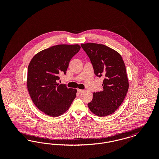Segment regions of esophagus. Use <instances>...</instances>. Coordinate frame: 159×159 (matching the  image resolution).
I'll return each instance as SVG.
<instances>
[{
	"label": "esophagus",
	"mask_w": 159,
	"mask_h": 159,
	"mask_svg": "<svg viewBox=\"0 0 159 159\" xmlns=\"http://www.w3.org/2000/svg\"><path fill=\"white\" fill-rule=\"evenodd\" d=\"M83 91V90H82V89H77V92H79V93H81V92H82Z\"/></svg>",
	"instance_id": "34e87169"
}]
</instances>
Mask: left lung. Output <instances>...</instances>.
<instances>
[{
  "mask_svg": "<svg viewBox=\"0 0 159 159\" xmlns=\"http://www.w3.org/2000/svg\"><path fill=\"white\" fill-rule=\"evenodd\" d=\"M91 61L94 73L103 77V91L93 92L88 107L97 116L104 117L120 107L129 88L126 67L121 55L104 45L88 43L81 44Z\"/></svg>",
  "mask_w": 159,
  "mask_h": 159,
  "instance_id": "8db88e82",
  "label": "left lung"
}]
</instances>
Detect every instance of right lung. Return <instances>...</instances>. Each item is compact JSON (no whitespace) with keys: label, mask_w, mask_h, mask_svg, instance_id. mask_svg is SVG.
I'll list each match as a JSON object with an SVG mask.
<instances>
[{"label":"right lung","mask_w":159,"mask_h":159,"mask_svg":"<svg viewBox=\"0 0 159 159\" xmlns=\"http://www.w3.org/2000/svg\"><path fill=\"white\" fill-rule=\"evenodd\" d=\"M80 49L79 45L53 46L37 53L28 67L27 88L33 103L46 114L64 113L76 98L77 90L59 84V75L66 71L71 59Z\"/></svg>","instance_id":"obj_1"}]
</instances>
